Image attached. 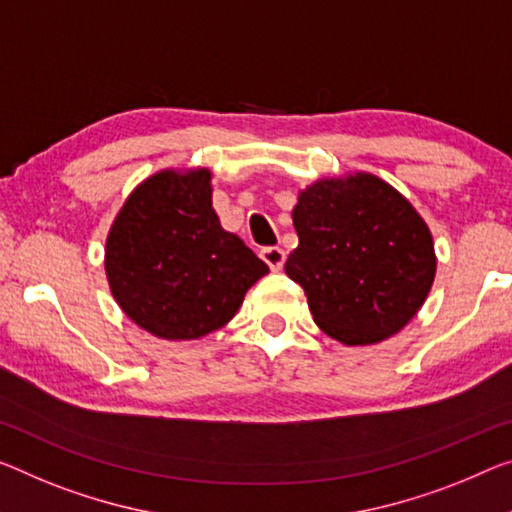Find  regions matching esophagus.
<instances>
[{
  "label": "esophagus",
  "mask_w": 512,
  "mask_h": 512,
  "mask_svg": "<svg viewBox=\"0 0 512 512\" xmlns=\"http://www.w3.org/2000/svg\"><path fill=\"white\" fill-rule=\"evenodd\" d=\"M261 258L267 265H270L272 272H279L283 263H286V251H283L281 247H265L261 251Z\"/></svg>",
  "instance_id": "34e87169"
}]
</instances>
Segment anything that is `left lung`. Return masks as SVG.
Listing matches in <instances>:
<instances>
[{"label": "left lung", "instance_id": "obj_1", "mask_svg": "<svg viewBox=\"0 0 512 512\" xmlns=\"http://www.w3.org/2000/svg\"><path fill=\"white\" fill-rule=\"evenodd\" d=\"M300 245L286 274L304 288L313 320L345 345L400 332L430 293L435 245L428 226L371 174L318 180L293 210Z\"/></svg>", "mask_w": 512, "mask_h": 512}]
</instances>
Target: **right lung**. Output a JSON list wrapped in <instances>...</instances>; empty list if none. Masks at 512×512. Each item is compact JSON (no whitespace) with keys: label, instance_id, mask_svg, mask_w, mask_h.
I'll use <instances>...</instances> for the list:
<instances>
[{"label":"right lung","instance_id":"1","mask_svg":"<svg viewBox=\"0 0 512 512\" xmlns=\"http://www.w3.org/2000/svg\"><path fill=\"white\" fill-rule=\"evenodd\" d=\"M210 171H160L128 196L107 235L121 309L153 336L190 341L224 327L267 265L212 210Z\"/></svg>","mask_w":512,"mask_h":512}]
</instances>
